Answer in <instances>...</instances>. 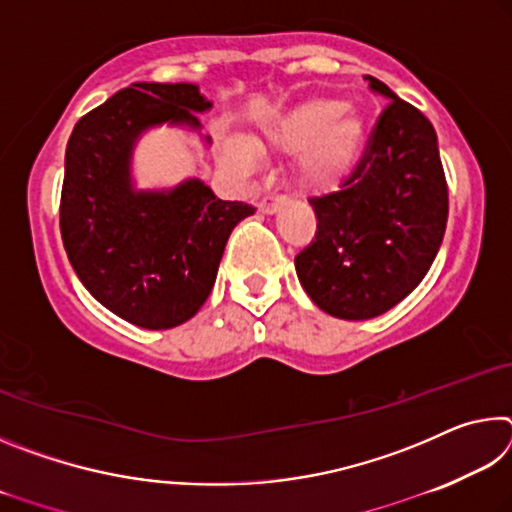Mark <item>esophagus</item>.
Segmentation results:
<instances>
[{"instance_id":"obj_1","label":"esophagus","mask_w":512,"mask_h":512,"mask_svg":"<svg viewBox=\"0 0 512 512\" xmlns=\"http://www.w3.org/2000/svg\"><path fill=\"white\" fill-rule=\"evenodd\" d=\"M282 205H287V196H264L262 201H259V212L275 214Z\"/></svg>"}]
</instances>
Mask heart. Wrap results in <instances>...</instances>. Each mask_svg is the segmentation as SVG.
Wrapping results in <instances>:
<instances>
[{
    "label": "heart",
    "instance_id": "heart-1",
    "mask_svg": "<svg viewBox=\"0 0 512 512\" xmlns=\"http://www.w3.org/2000/svg\"><path fill=\"white\" fill-rule=\"evenodd\" d=\"M368 128L345 101L316 99L289 112L266 128L264 144L282 155H300L298 176L302 185L327 192L343 185L359 167L366 151ZM223 158L230 169L250 176L259 169V153L241 135L223 140Z\"/></svg>",
    "mask_w": 512,
    "mask_h": 512
}]
</instances>
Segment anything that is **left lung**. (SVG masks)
<instances>
[{"label":"left lung","mask_w":512,"mask_h":512,"mask_svg":"<svg viewBox=\"0 0 512 512\" xmlns=\"http://www.w3.org/2000/svg\"><path fill=\"white\" fill-rule=\"evenodd\" d=\"M388 106L339 192L309 198L316 237L296 255L307 296L329 316L368 320L418 287L447 225V183L431 121L363 76Z\"/></svg>","instance_id":"left-lung-1"}]
</instances>
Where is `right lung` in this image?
I'll return each mask as SVG.
<instances>
[{"instance_id": "add662e5", "label": "right lung", "mask_w": 512, "mask_h": 512, "mask_svg": "<svg viewBox=\"0 0 512 512\" xmlns=\"http://www.w3.org/2000/svg\"><path fill=\"white\" fill-rule=\"evenodd\" d=\"M212 108L194 83H133L79 119L65 151L60 235L83 287L144 329L192 318L214 287L235 225L255 210L203 180L137 189L133 151L149 128L201 131ZM210 144V137H205Z\"/></svg>"}]
</instances>
